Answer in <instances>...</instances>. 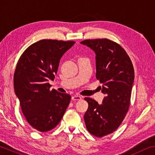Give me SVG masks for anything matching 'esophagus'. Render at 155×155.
<instances>
[{"label":"esophagus","instance_id":"esophagus-1","mask_svg":"<svg viewBox=\"0 0 155 155\" xmlns=\"http://www.w3.org/2000/svg\"><path fill=\"white\" fill-rule=\"evenodd\" d=\"M81 97L80 95H74V96L72 97V100L73 101H76V100H81Z\"/></svg>","mask_w":155,"mask_h":155}]
</instances>
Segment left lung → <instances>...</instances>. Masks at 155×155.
<instances>
[{
  "label": "left lung",
  "instance_id": "left-lung-1",
  "mask_svg": "<svg viewBox=\"0 0 155 155\" xmlns=\"http://www.w3.org/2000/svg\"><path fill=\"white\" fill-rule=\"evenodd\" d=\"M95 53L96 78L106 95L99 104L85 97L89 104L84 115L87 129L96 137H103L119 127L127 112L134 81L133 64L119 44L107 38L81 42Z\"/></svg>",
  "mask_w": 155,
  "mask_h": 155
}]
</instances>
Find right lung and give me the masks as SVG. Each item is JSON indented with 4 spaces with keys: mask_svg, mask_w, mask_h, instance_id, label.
Wrapping results in <instances>:
<instances>
[{
    "mask_svg": "<svg viewBox=\"0 0 155 155\" xmlns=\"http://www.w3.org/2000/svg\"><path fill=\"white\" fill-rule=\"evenodd\" d=\"M74 41H39L22 53L14 73V89L22 112L37 131H48L57 126L69 105L71 96L50 90L61 58Z\"/></svg>",
    "mask_w": 155,
    "mask_h": 155,
    "instance_id": "add662e5",
    "label": "right lung"
}]
</instances>
